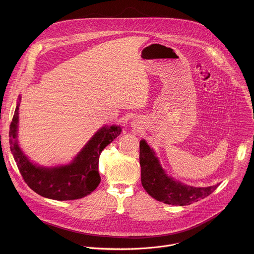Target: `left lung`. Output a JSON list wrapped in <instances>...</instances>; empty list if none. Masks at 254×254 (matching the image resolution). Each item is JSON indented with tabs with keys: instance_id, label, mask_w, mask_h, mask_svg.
Instances as JSON below:
<instances>
[{
	"instance_id": "8db88e82",
	"label": "left lung",
	"mask_w": 254,
	"mask_h": 254,
	"mask_svg": "<svg viewBox=\"0 0 254 254\" xmlns=\"http://www.w3.org/2000/svg\"><path fill=\"white\" fill-rule=\"evenodd\" d=\"M141 181L145 191L158 201L172 205H189L212 193L218 186L192 187L166 174L155 151L145 140L140 142Z\"/></svg>"
}]
</instances>
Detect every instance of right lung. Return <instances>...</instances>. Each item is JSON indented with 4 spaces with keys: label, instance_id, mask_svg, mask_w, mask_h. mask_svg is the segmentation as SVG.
<instances>
[{
    "label": "right lung",
    "instance_id": "obj_1",
    "mask_svg": "<svg viewBox=\"0 0 254 254\" xmlns=\"http://www.w3.org/2000/svg\"><path fill=\"white\" fill-rule=\"evenodd\" d=\"M20 100L19 96L9 127V145L25 183L38 194L56 200H73L90 194L101 182V152L120 135L122 128L119 125H105L93 135L71 162L58 166H41L28 158L17 141Z\"/></svg>",
    "mask_w": 254,
    "mask_h": 254
}]
</instances>
